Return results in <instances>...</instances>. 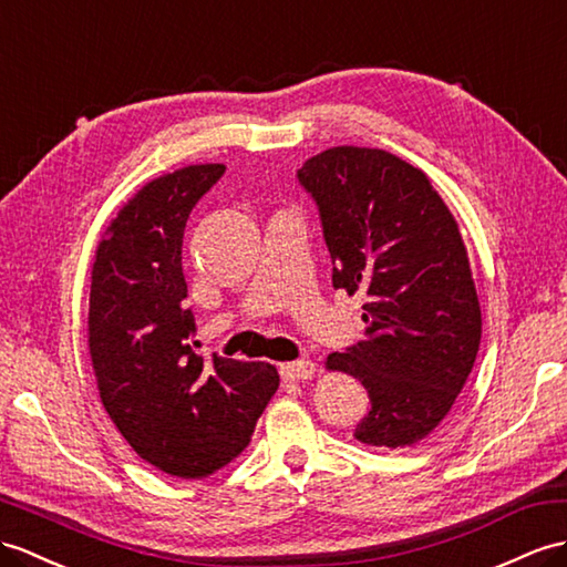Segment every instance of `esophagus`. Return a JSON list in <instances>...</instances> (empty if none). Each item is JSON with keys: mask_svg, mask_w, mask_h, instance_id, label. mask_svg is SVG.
Returning a JSON list of instances; mask_svg holds the SVG:
<instances>
[{"mask_svg": "<svg viewBox=\"0 0 567 567\" xmlns=\"http://www.w3.org/2000/svg\"><path fill=\"white\" fill-rule=\"evenodd\" d=\"M281 375L286 382H306L315 378V363L312 361H296L281 365Z\"/></svg>", "mask_w": 567, "mask_h": 567, "instance_id": "34e87169", "label": "esophagus"}]
</instances>
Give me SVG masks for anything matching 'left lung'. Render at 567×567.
<instances>
[{
	"label": "left lung",
	"instance_id": "obj_1",
	"mask_svg": "<svg viewBox=\"0 0 567 567\" xmlns=\"http://www.w3.org/2000/svg\"><path fill=\"white\" fill-rule=\"evenodd\" d=\"M298 179L320 206L331 284L365 296V339L324 363L368 390L353 435L370 447L419 445L457 402L481 343L457 220L431 177L382 148H327Z\"/></svg>",
	"mask_w": 567,
	"mask_h": 567
}]
</instances>
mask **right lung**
Listing matches in <instances>:
<instances>
[{"instance_id": "1", "label": "right lung", "mask_w": 567, "mask_h": 567, "mask_svg": "<svg viewBox=\"0 0 567 567\" xmlns=\"http://www.w3.org/2000/svg\"><path fill=\"white\" fill-rule=\"evenodd\" d=\"M224 171L197 163L151 179L110 220L91 269L89 353L101 402L132 450L177 478H206L236 460L279 390L269 363L206 361L192 349L183 236Z\"/></svg>"}]
</instances>
